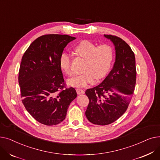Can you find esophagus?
<instances>
[{
  "mask_svg": "<svg viewBox=\"0 0 160 160\" xmlns=\"http://www.w3.org/2000/svg\"><path fill=\"white\" fill-rule=\"evenodd\" d=\"M76 91H77V93L78 95H82V94H84V93H85L84 91L82 89H76Z\"/></svg>",
  "mask_w": 160,
  "mask_h": 160,
  "instance_id": "obj_1",
  "label": "esophagus"
}]
</instances>
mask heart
<instances>
[{
    "instance_id": "1",
    "label": "heart",
    "mask_w": 160,
    "mask_h": 160,
    "mask_svg": "<svg viewBox=\"0 0 160 160\" xmlns=\"http://www.w3.org/2000/svg\"><path fill=\"white\" fill-rule=\"evenodd\" d=\"M74 52L86 60L83 72L68 80L73 87H83L93 82L94 78L100 80L104 78L110 71L113 59L112 48L108 45H97L88 40H83L74 47ZM60 66L68 76L72 74L71 58L65 52L60 57Z\"/></svg>"
}]
</instances>
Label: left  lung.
I'll return each mask as SVG.
<instances>
[{
	"instance_id": "obj_1",
	"label": "left lung",
	"mask_w": 160,
	"mask_h": 160,
	"mask_svg": "<svg viewBox=\"0 0 160 160\" xmlns=\"http://www.w3.org/2000/svg\"><path fill=\"white\" fill-rule=\"evenodd\" d=\"M104 36L114 45L115 62L100 84L86 91L89 100L86 116L89 122L98 125L110 124L124 114L136 81V58L130 47L119 37Z\"/></svg>"
}]
</instances>
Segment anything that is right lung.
I'll return each mask as SVG.
<instances>
[{
	"label": "right lung",
	"instance_id": "add662e5",
	"mask_svg": "<svg viewBox=\"0 0 160 160\" xmlns=\"http://www.w3.org/2000/svg\"><path fill=\"white\" fill-rule=\"evenodd\" d=\"M75 39L68 35L40 36L22 58L19 72L22 102L41 124L52 126L62 122L71 102L77 97L74 88H65L60 66L64 48Z\"/></svg>",
	"mask_w": 160,
	"mask_h": 160
}]
</instances>
